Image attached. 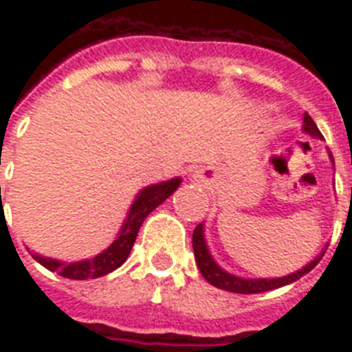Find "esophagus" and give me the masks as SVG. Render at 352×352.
<instances>
[{
    "label": "esophagus",
    "mask_w": 352,
    "mask_h": 352,
    "mask_svg": "<svg viewBox=\"0 0 352 352\" xmlns=\"http://www.w3.org/2000/svg\"><path fill=\"white\" fill-rule=\"evenodd\" d=\"M196 177H198V179H201V175H196Z\"/></svg>",
    "instance_id": "esophagus-1"
}]
</instances>
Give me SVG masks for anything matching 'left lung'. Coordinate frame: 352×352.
<instances>
[{
    "instance_id": "obj_1",
    "label": "left lung",
    "mask_w": 352,
    "mask_h": 352,
    "mask_svg": "<svg viewBox=\"0 0 352 352\" xmlns=\"http://www.w3.org/2000/svg\"><path fill=\"white\" fill-rule=\"evenodd\" d=\"M303 131L313 135V138L322 139V133L318 131L317 124L313 122V118L307 113L303 115ZM330 158H332V154H330ZM192 247H194V256H196V264H198L201 275L213 287L228 290V292H236V294H258V292H265V290H273V288L290 285V283H294L300 277H303L305 273H309L318 264V260L322 258V254H320L311 264H307L302 270H298V272L290 273L287 277H277V279H241L237 275L224 272L221 265L214 262L211 252L207 249L206 237H204V226L201 224H198L196 230H194V234H192Z\"/></svg>"
}]
</instances>
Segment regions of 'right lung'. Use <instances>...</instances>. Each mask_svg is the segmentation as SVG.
Wrapping results in <instances>:
<instances>
[{
    "mask_svg": "<svg viewBox=\"0 0 352 352\" xmlns=\"http://www.w3.org/2000/svg\"><path fill=\"white\" fill-rule=\"evenodd\" d=\"M179 184H181V179L177 177V179H171V181H166V183L151 184V186H146V188L139 192L138 198L133 199V204H131L130 213L126 217V222L120 228V234L98 256H94L90 260H80V262H72V264H65V262H60V260L45 258L41 254H34V258L41 265H45L47 270H50V272H56L62 277L75 280L96 279V277L115 272L116 267H120L126 262V258L130 256V251L133 243H135L139 228H141L143 221L148 217V213H153L162 201H166L179 188Z\"/></svg>",
    "mask_w": 352,
    "mask_h": 352,
    "instance_id": "1",
    "label": "right lung"
}]
</instances>
